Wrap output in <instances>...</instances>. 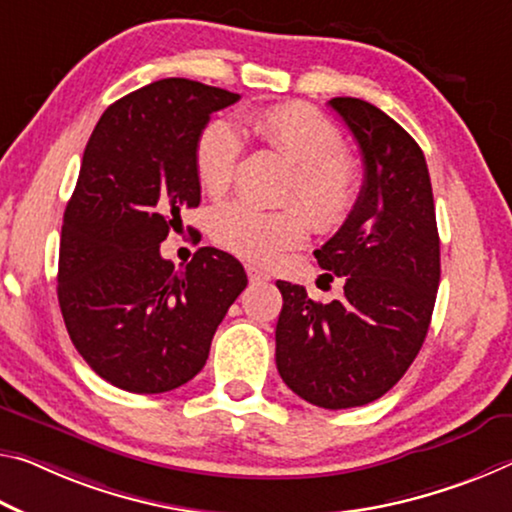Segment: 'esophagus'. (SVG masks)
Instances as JSON below:
<instances>
[{
  "label": "esophagus",
  "instance_id": "esophagus-1",
  "mask_svg": "<svg viewBox=\"0 0 512 512\" xmlns=\"http://www.w3.org/2000/svg\"><path fill=\"white\" fill-rule=\"evenodd\" d=\"M246 273H248V278H250V282H253V285L271 280L269 273H264L262 269H257V266H253V264H246Z\"/></svg>",
  "mask_w": 512,
  "mask_h": 512
}]
</instances>
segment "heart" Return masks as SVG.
<instances>
[{
    "label": "heart",
    "instance_id": "b5f03b06",
    "mask_svg": "<svg viewBox=\"0 0 512 512\" xmlns=\"http://www.w3.org/2000/svg\"><path fill=\"white\" fill-rule=\"evenodd\" d=\"M243 127L264 148L296 166L285 202L303 209L264 212L248 202H225L209 221L218 246L250 262L273 264L305 241L310 223L319 232L346 225L362 196V168L353 154L342 150V132L323 113L296 102L273 104L248 113ZM241 148L239 132L225 120H209L202 127L193 152L202 189L216 196L230 186Z\"/></svg>",
    "mask_w": 512,
    "mask_h": 512
}]
</instances>
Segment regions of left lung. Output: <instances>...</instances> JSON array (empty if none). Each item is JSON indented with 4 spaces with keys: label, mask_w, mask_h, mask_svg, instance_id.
<instances>
[{
    "label": "left lung",
    "mask_w": 512,
    "mask_h": 512,
    "mask_svg": "<svg viewBox=\"0 0 512 512\" xmlns=\"http://www.w3.org/2000/svg\"><path fill=\"white\" fill-rule=\"evenodd\" d=\"M328 104L351 129L364 164L358 209L314 250L321 269L344 278V298L316 303L305 287L278 280L285 303L275 364L300 399L342 410L380 399L415 362L440 285V237L417 141L358 97Z\"/></svg>",
    "instance_id": "8db88e82"
}]
</instances>
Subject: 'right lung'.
<instances>
[{"instance_id":"1","label":"right lung","mask_w":512,"mask_h":512,"mask_svg":"<svg viewBox=\"0 0 512 512\" xmlns=\"http://www.w3.org/2000/svg\"><path fill=\"white\" fill-rule=\"evenodd\" d=\"M237 93L170 77L97 120L63 214L59 305L97 376L134 394L180 387L205 367L214 332L248 285L239 259L205 246L184 269L159 253L200 205L196 141Z\"/></svg>"}]
</instances>
